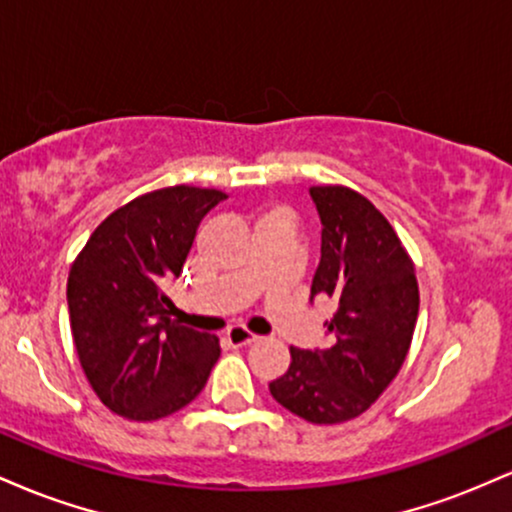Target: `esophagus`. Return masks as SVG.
Masks as SVG:
<instances>
[{"instance_id": "1", "label": "esophagus", "mask_w": 512, "mask_h": 512, "mask_svg": "<svg viewBox=\"0 0 512 512\" xmlns=\"http://www.w3.org/2000/svg\"><path fill=\"white\" fill-rule=\"evenodd\" d=\"M226 342L231 346H245L257 342V334L245 330V327H231V330L226 332Z\"/></svg>"}]
</instances>
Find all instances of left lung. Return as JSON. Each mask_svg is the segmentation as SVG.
Instances as JSON below:
<instances>
[{"mask_svg": "<svg viewBox=\"0 0 512 512\" xmlns=\"http://www.w3.org/2000/svg\"><path fill=\"white\" fill-rule=\"evenodd\" d=\"M310 197L322 221L310 296L334 298L337 313L325 320V349L291 346V366L269 392L291 414L332 426L361 416L397 378L419 317V281L368 197L344 185L310 187Z\"/></svg>", "mask_w": 512, "mask_h": 512, "instance_id": "obj_1", "label": "left lung"}]
</instances>
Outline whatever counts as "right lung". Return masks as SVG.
<instances>
[{
  "label": "right lung",
  "mask_w": 512,
  "mask_h": 512,
  "mask_svg": "<svg viewBox=\"0 0 512 512\" xmlns=\"http://www.w3.org/2000/svg\"><path fill=\"white\" fill-rule=\"evenodd\" d=\"M221 190L173 185L122 204L69 269L72 337L88 385L113 414L156 421L190 404L219 361V337L170 320L197 226Z\"/></svg>",
  "instance_id": "add662e5"
}]
</instances>
